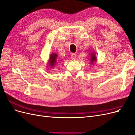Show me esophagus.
Wrapping results in <instances>:
<instances>
[{
	"instance_id": "esophagus-1",
	"label": "esophagus",
	"mask_w": 135,
	"mask_h": 135,
	"mask_svg": "<svg viewBox=\"0 0 135 135\" xmlns=\"http://www.w3.org/2000/svg\"><path fill=\"white\" fill-rule=\"evenodd\" d=\"M71 57L73 60H75L76 57V55L75 54H72L71 55Z\"/></svg>"
}]
</instances>
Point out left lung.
Segmentation results:
<instances>
[{
    "instance_id": "8db88e82",
    "label": "left lung",
    "mask_w": 135,
    "mask_h": 135,
    "mask_svg": "<svg viewBox=\"0 0 135 135\" xmlns=\"http://www.w3.org/2000/svg\"><path fill=\"white\" fill-rule=\"evenodd\" d=\"M90 56H91V59H90V61H91V64H93L94 62H96V61H97V58L95 56V53H91V54H90Z\"/></svg>"
}]
</instances>
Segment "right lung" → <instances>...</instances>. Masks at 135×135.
I'll return each mask as SVG.
<instances>
[{
  "mask_svg": "<svg viewBox=\"0 0 135 135\" xmlns=\"http://www.w3.org/2000/svg\"><path fill=\"white\" fill-rule=\"evenodd\" d=\"M57 55L56 54H55V53H53V54L50 55V60H49L48 63L51 68H54L55 66L57 61Z\"/></svg>",
  "mask_w": 135,
  "mask_h": 135,
  "instance_id": "obj_1",
  "label": "right lung"
}]
</instances>
